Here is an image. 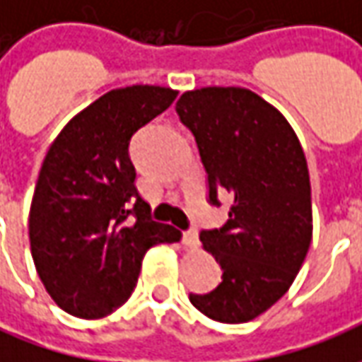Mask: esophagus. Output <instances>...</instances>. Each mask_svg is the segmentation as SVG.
Masks as SVG:
<instances>
[{
  "label": "esophagus",
  "instance_id": "obj_1",
  "mask_svg": "<svg viewBox=\"0 0 362 362\" xmlns=\"http://www.w3.org/2000/svg\"><path fill=\"white\" fill-rule=\"evenodd\" d=\"M182 243L184 246H188V248H196L197 244H199V238H197V233L192 228V230H186L184 235H182Z\"/></svg>",
  "mask_w": 362,
  "mask_h": 362
}]
</instances>
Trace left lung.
Listing matches in <instances>:
<instances>
[{
  "instance_id": "obj_1",
  "label": "left lung",
  "mask_w": 362,
  "mask_h": 362,
  "mask_svg": "<svg viewBox=\"0 0 362 362\" xmlns=\"http://www.w3.org/2000/svg\"><path fill=\"white\" fill-rule=\"evenodd\" d=\"M207 173L209 204L233 197L227 223L199 233L223 269L211 293H189L207 318L254 320L293 285L312 240L310 176L285 116L240 87L188 90L176 103Z\"/></svg>"
}]
</instances>
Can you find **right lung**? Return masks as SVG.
I'll return each mask as SVG.
<instances>
[{
  "mask_svg": "<svg viewBox=\"0 0 362 362\" xmlns=\"http://www.w3.org/2000/svg\"><path fill=\"white\" fill-rule=\"evenodd\" d=\"M155 85L114 89L69 119L38 174L28 236L38 277L62 310L95 320L134 293L151 246L180 230L151 219L135 188L129 141L174 103Z\"/></svg>",
  "mask_w": 362,
  "mask_h": 362,
  "instance_id": "1",
  "label": "right lung"
}]
</instances>
